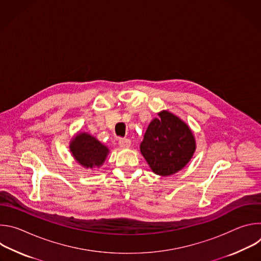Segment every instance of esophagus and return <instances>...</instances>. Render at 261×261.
Instances as JSON below:
<instances>
[{
	"mask_svg": "<svg viewBox=\"0 0 261 261\" xmlns=\"http://www.w3.org/2000/svg\"><path fill=\"white\" fill-rule=\"evenodd\" d=\"M119 144H120L121 147L127 148V147H130L131 141H130V139H128V138H120V139H119Z\"/></svg>",
	"mask_w": 261,
	"mask_h": 261,
	"instance_id": "obj_1",
	"label": "esophagus"
}]
</instances>
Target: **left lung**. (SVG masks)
<instances>
[{"instance_id": "obj_1", "label": "left lung", "mask_w": 261, "mask_h": 261, "mask_svg": "<svg viewBox=\"0 0 261 261\" xmlns=\"http://www.w3.org/2000/svg\"><path fill=\"white\" fill-rule=\"evenodd\" d=\"M195 147L189 127L168 111H161L159 119H154L148 125L140 143V152L156 174L167 176L185 167Z\"/></svg>"}]
</instances>
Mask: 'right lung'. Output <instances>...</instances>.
<instances>
[{
	"mask_svg": "<svg viewBox=\"0 0 261 261\" xmlns=\"http://www.w3.org/2000/svg\"><path fill=\"white\" fill-rule=\"evenodd\" d=\"M70 150L75 160L87 168L102 165L109 152L105 145L87 133H81L73 138Z\"/></svg>",
	"mask_w": 261,
	"mask_h": 261,
	"instance_id": "1",
	"label": "right lung"
}]
</instances>
